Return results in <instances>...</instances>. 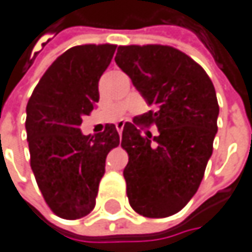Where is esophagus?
I'll list each match as a JSON object with an SVG mask.
<instances>
[{"instance_id":"esophagus-1","label":"esophagus","mask_w":252,"mask_h":252,"mask_svg":"<svg viewBox=\"0 0 252 252\" xmlns=\"http://www.w3.org/2000/svg\"><path fill=\"white\" fill-rule=\"evenodd\" d=\"M123 126H125V123H123V122H119V123H116V129H118L119 134H122V132H123Z\"/></svg>"}]
</instances>
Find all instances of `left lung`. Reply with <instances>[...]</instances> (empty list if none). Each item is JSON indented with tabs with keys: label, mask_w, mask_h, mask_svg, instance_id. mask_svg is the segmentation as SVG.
Wrapping results in <instances>:
<instances>
[{
	"label": "left lung",
	"mask_w": 252,
	"mask_h": 252,
	"mask_svg": "<svg viewBox=\"0 0 252 252\" xmlns=\"http://www.w3.org/2000/svg\"><path fill=\"white\" fill-rule=\"evenodd\" d=\"M115 61L153 107L122 133L129 203L140 216L169 217L195 194L211 158L220 110L214 85L195 61L167 45L119 46ZM150 124L159 129L153 139L141 134Z\"/></svg>",
	"instance_id": "left-lung-1"
}]
</instances>
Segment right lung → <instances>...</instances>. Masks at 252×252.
I'll use <instances>...</instances> for the list:
<instances>
[{
	"mask_svg": "<svg viewBox=\"0 0 252 252\" xmlns=\"http://www.w3.org/2000/svg\"><path fill=\"white\" fill-rule=\"evenodd\" d=\"M116 45H78L46 69L27 105L31 169L46 204L61 219L88 216L96 204L107 153L119 146L115 125L85 136L82 118L99 102L97 83Z\"/></svg>",
	"mask_w": 252,
	"mask_h": 252,
	"instance_id": "1",
	"label": "right lung"
}]
</instances>
